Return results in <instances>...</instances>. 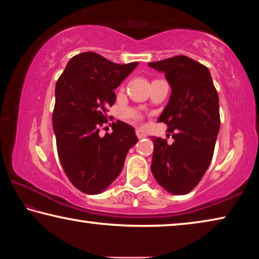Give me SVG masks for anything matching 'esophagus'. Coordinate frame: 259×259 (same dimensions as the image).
Instances as JSON below:
<instances>
[{
	"mask_svg": "<svg viewBox=\"0 0 259 259\" xmlns=\"http://www.w3.org/2000/svg\"><path fill=\"white\" fill-rule=\"evenodd\" d=\"M136 136H137L139 139L145 138V137H146V133H145V131H143L142 129H136Z\"/></svg>",
	"mask_w": 259,
	"mask_h": 259,
	"instance_id": "esophagus-1",
	"label": "esophagus"
}]
</instances>
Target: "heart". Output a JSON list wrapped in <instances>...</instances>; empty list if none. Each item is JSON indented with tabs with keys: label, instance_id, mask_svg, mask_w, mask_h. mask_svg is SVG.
I'll return each instance as SVG.
<instances>
[{
	"label": "heart",
	"instance_id": "heart-1",
	"mask_svg": "<svg viewBox=\"0 0 259 259\" xmlns=\"http://www.w3.org/2000/svg\"><path fill=\"white\" fill-rule=\"evenodd\" d=\"M125 116L129 117V118H134V120H141V118H142L141 113H139L137 109H134V108L126 109L125 110Z\"/></svg>",
	"mask_w": 259,
	"mask_h": 259
}]
</instances>
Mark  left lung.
<instances>
[{
  "mask_svg": "<svg viewBox=\"0 0 259 259\" xmlns=\"http://www.w3.org/2000/svg\"><path fill=\"white\" fill-rule=\"evenodd\" d=\"M149 65L165 72L171 86L159 122L166 123L174 138L173 144H168L167 139L152 137L151 170L167 191L186 195L211 163L220 128L218 92L208 69L188 56L176 55Z\"/></svg>",
  "mask_w": 259,
  "mask_h": 259,
  "instance_id": "1",
  "label": "left lung"
}]
</instances>
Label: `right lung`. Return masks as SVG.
I'll return each mask as SVG.
<instances>
[{
  "instance_id": "right-lung-1",
  "label": "right lung",
  "mask_w": 259,
  "mask_h": 259,
  "mask_svg": "<svg viewBox=\"0 0 259 259\" xmlns=\"http://www.w3.org/2000/svg\"><path fill=\"white\" fill-rule=\"evenodd\" d=\"M137 65L85 52L69 61L56 81L53 128L57 154L65 175L84 194L104 191L120 175L126 153L138 142L133 126L118 120L112 123L113 133L99 136L116 100L114 90Z\"/></svg>"
}]
</instances>
